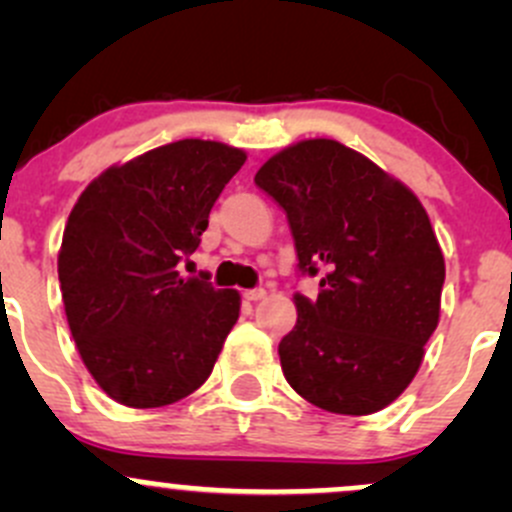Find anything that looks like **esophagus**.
I'll return each mask as SVG.
<instances>
[{
	"label": "esophagus",
	"instance_id": "esophagus-1",
	"mask_svg": "<svg viewBox=\"0 0 512 512\" xmlns=\"http://www.w3.org/2000/svg\"><path fill=\"white\" fill-rule=\"evenodd\" d=\"M265 289L262 287H255V289H245V292H242V297L247 299V302H260V299H265Z\"/></svg>",
	"mask_w": 512,
	"mask_h": 512
}]
</instances>
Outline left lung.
I'll return each instance as SVG.
<instances>
[{"instance_id":"1","label":"left lung","mask_w":512,"mask_h":512,"mask_svg":"<svg viewBox=\"0 0 512 512\" xmlns=\"http://www.w3.org/2000/svg\"><path fill=\"white\" fill-rule=\"evenodd\" d=\"M287 213L299 275L297 324L280 342L285 379L309 404L366 416L399 399L438 327L443 252L418 198L329 138L289 146L257 170Z\"/></svg>"}]
</instances>
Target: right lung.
<instances>
[{
    "label": "right lung",
    "mask_w": 512,
    "mask_h": 512,
    "mask_svg": "<svg viewBox=\"0 0 512 512\" xmlns=\"http://www.w3.org/2000/svg\"><path fill=\"white\" fill-rule=\"evenodd\" d=\"M240 148L185 141L113 165L66 223L59 282L71 337L113 401L158 409L193 394L240 317V294L180 277L210 210L245 163Z\"/></svg>",
    "instance_id": "add662e5"
}]
</instances>
